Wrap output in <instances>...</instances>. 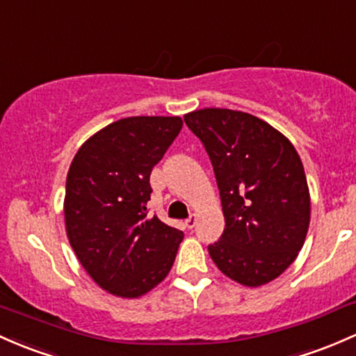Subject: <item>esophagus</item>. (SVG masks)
Returning a JSON list of instances; mask_svg holds the SVG:
<instances>
[{
    "label": "esophagus",
    "mask_w": 356,
    "mask_h": 356,
    "mask_svg": "<svg viewBox=\"0 0 356 356\" xmlns=\"http://www.w3.org/2000/svg\"><path fill=\"white\" fill-rule=\"evenodd\" d=\"M195 224H197V216H195V213H193V216H190L188 219L185 220V225H186V227H188V229H193Z\"/></svg>",
    "instance_id": "esophagus-1"
}]
</instances>
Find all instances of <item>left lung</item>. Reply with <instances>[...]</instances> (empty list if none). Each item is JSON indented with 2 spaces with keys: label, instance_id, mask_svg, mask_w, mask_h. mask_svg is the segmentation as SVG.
<instances>
[{
  "label": "left lung",
  "instance_id": "1",
  "mask_svg": "<svg viewBox=\"0 0 356 356\" xmlns=\"http://www.w3.org/2000/svg\"><path fill=\"white\" fill-rule=\"evenodd\" d=\"M185 124L205 146L222 202L225 227L210 258L241 285L268 284L296 261L307 236L311 197L300 156L250 113L202 108Z\"/></svg>",
  "mask_w": 356,
  "mask_h": 356
}]
</instances>
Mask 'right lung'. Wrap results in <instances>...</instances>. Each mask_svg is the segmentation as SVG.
<instances>
[{
    "label": "right lung",
    "instance_id": "right-lung-1",
    "mask_svg": "<svg viewBox=\"0 0 356 356\" xmlns=\"http://www.w3.org/2000/svg\"><path fill=\"white\" fill-rule=\"evenodd\" d=\"M179 117H127L76 152L64 220L83 268L108 293L137 299L170 273L183 232L147 216L151 177L181 131Z\"/></svg>",
    "mask_w": 356,
    "mask_h": 356
}]
</instances>
